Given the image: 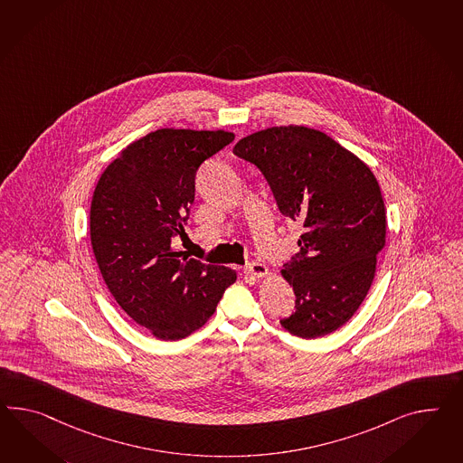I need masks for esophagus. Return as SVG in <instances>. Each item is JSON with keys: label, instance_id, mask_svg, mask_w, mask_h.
I'll return each mask as SVG.
<instances>
[{"label": "esophagus", "instance_id": "obj_1", "mask_svg": "<svg viewBox=\"0 0 463 463\" xmlns=\"http://www.w3.org/2000/svg\"><path fill=\"white\" fill-rule=\"evenodd\" d=\"M245 273H249L251 277H259V279H261V277H265V275L269 273V269H267L263 263H260V261H251V263H249V265L245 267Z\"/></svg>", "mask_w": 463, "mask_h": 463}]
</instances>
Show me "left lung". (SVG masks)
<instances>
[{
  "mask_svg": "<svg viewBox=\"0 0 463 463\" xmlns=\"http://www.w3.org/2000/svg\"><path fill=\"white\" fill-rule=\"evenodd\" d=\"M233 153L260 169L280 213L304 226L300 251L282 270L296 294V312L282 327L302 339L339 329L363 304L386 243L374 175L327 134L304 126L253 132Z\"/></svg>",
  "mask_w": 463,
  "mask_h": 463,
  "instance_id": "obj_1",
  "label": "left lung"
}]
</instances>
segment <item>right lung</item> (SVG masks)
<instances>
[{
  "label": "right lung",
  "mask_w": 463,
  "mask_h": 463,
  "mask_svg": "<svg viewBox=\"0 0 463 463\" xmlns=\"http://www.w3.org/2000/svg\"><path fill=\"white\" fill-rule=\"evenodd\" d=\"M235 139L225 131L157 129L129 144L95 186L90 241L107 288L134 322L178 341L213 316L237 280L173 249L184 235L203 163Z\"/></svg>",
  "instance_id": "add662e5"
}]
</instances>
